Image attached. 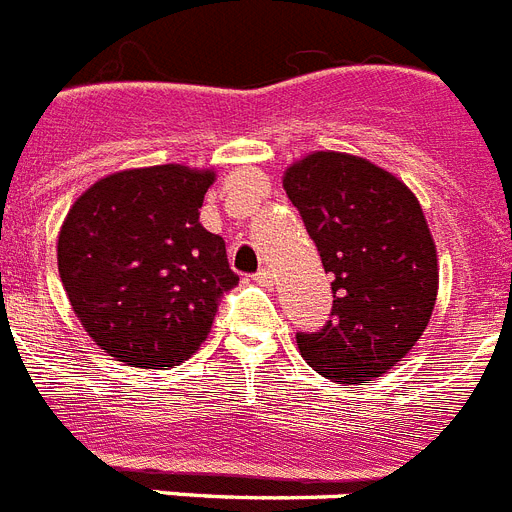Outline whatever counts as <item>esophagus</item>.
<instances>
[{"instance_id":"obj_1","label":"esophagus","mask_w":512,"mask_h":512,"mask_svg":"<svg viewBox=\"0 0 512 512\" xmlns=\"http://www.w3.org/2000/svg\"><path fill=\"white\" fill-rule=\"evenodd\" d=\"M252 278H255L257 283H263V286H273V270H270V268L257 270V273Z\"/></svg>"}]
</instances>
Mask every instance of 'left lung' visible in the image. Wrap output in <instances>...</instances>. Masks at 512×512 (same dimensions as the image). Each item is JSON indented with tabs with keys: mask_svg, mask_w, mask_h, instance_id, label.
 <instances>
[{
	"mask_svg": "<svg viewBox=\"0 0 512 512\" xmlns=\"http://www.w3.org/2000/svg\"><path fill=\"white\" fill-rule=\"evenodd\" d=\"M283 190L333 273L330 320L320 333H296V346L333 382L382 377L435 309L440 268L422 205L398 176L336 150L291 163Z\"/></svg>",
	"mask_w": 512,
	"mask_h": 512,
	"instance_id": "obj_1",
	"label": "left lung"
}]
</instances>
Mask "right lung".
<instances>
[{
	"mask_svg": "<svg viewBox=\"0 0 512 512\" xmlns=\"http://www.w3.org/2000/svg\"><path fill=\"white\" fill-rule=\"evenodd\" d=\"M216 174L163 163L98 179L59 229L57 263L85 333L117 362L163 369L208 338L239 283L226 242L200 223Z\"/></svg>",
	"mask_w": 512,
	"mask_h": 512,
	"instance_id": "add662e5",
	"label": "right lung"
}]
</instances>
